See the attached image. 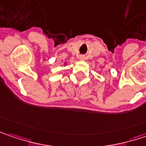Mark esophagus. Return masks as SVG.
Wrapping results in <instances>:
<instances>
[{
    "mask_svg": "<svg viewBox=\"0 0 146 146\" xmlns=\"http://www.w3.org/2000/svg\"><path fill=\"white\" fill-rule=\"evenodd\" d=\"M80 60H84V59H85V56H84V55H80Z\"/></svg>",
    "mask_w": 146,
    "mask_h": 146,
    "instance_id": "esophagus-1",
    "label": "esophagus"
}]
</instances>
